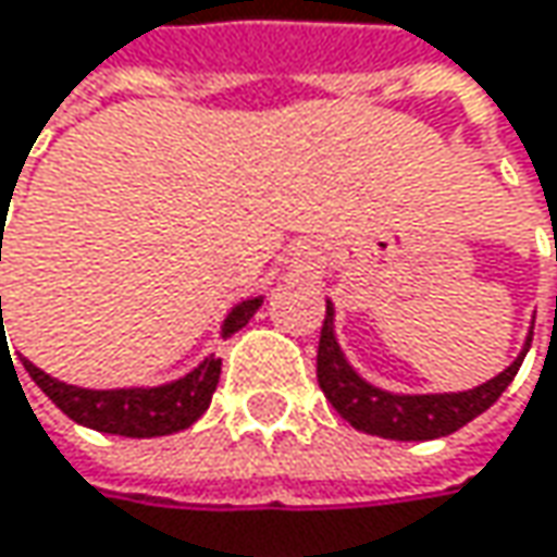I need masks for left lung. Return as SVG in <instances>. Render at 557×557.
Instances as JSON below:
<instances>
[{
	"mask_svg": "<svg viewBox=\"0 0 557 557\" xmlns=\"http://www.w3.org/2000/svg\"><path fill=\"white\" fill-rule=\"evenodd\" d=\"M530 344H533V337H527V346L513 359V366H507L502 375L479 384L473 391L419 394V397L387 394V391L372 387L369 381H362L349 369L341 346L334 341V309L327 302L321 341H318V384H321L324 397L331 400V407L337 409L352 429H359L366 435H377V438H391V442H432V438H444V435L463 429L479 412L492 407L505 394L507 384L513 381Z\"/></svg>",
	"mask_w": 557,
	"mask_h": 557,
	"instance_id": "1",
	"label": "left lung"
}]
</instances>
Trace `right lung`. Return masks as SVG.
<instances>
[{
    "label": "right lung",
    "instance_id": "1",
    "mask_svg": "<svg viewBox=\"0 0 557 557\" xmlns=\"http://www.w3.org/2000/svg\"><path fill=\"white\" fill-rule=\"evenodd\" d=\"M261 306V299H248L243 306L230 311L223 334H233L246 324ZM2 321V299H0ZM5 327V324H2ZM5 349V344H0ZM27 375L37 381V387L50 397L55 407L62 409L69 419L78 425L110 432V435H125V438H157V435H173L188 429L201 412L211 407L216 381H220V359L208 356L195 372H188L173 384L163 387H148V391H84L72 387L65 381H55L37 366L24 359Z\"/></svg>",
    "mask_w": 557,
    "mask_h": 557
}]
</instances>
